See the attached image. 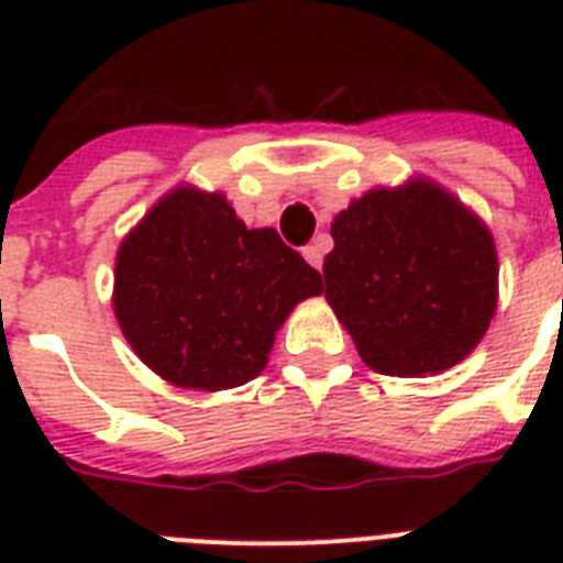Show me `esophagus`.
Here are the masks:
<instances>
[{
	"instance_id": "1",
	"label": "esophagus",
	"mask_w": 563,
	"mask_h": 563,
	"mask_svg": "<svg viewBox=\"0 0 563 563\" xmlns=\"http://www.w3.org/2000/svg\"><path fill=\"white\" fill-rule=\"evenodd\" d=\"M303 260L321 272V265H324V242H312V245L303 247Z\"/></svg>"
}]
</instances>
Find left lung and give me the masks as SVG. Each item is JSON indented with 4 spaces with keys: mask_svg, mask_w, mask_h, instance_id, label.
Segmentation results:
<instances>
[{
    "mask_svg": "<svg viewBox=\"0 0 563 563\" xmlns=\"http://www.w3.org/2000/svg\"><path fill=\"white\" fill-rule=\"evenodd\" d=\"M327 300L379 374L453 368L497 309L488 228L432 184L374 189L333 221Z\"/></svg>",
    "mask_w": 563,
    "mask_h": 563,
    "instance_id": "1",
    "label": "left lung"
}]
</instances>
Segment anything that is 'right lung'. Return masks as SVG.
<instances>
[{
  "mask_svg": "<svg viewBox=\"0 0 563 563\" xmlns=\"http://www.w3.org/2000/svg\"><path fill=\"white\" fill-rule=\"evenodd\" d=\"M321 291L277 230H247L219 192L175 189L119 247L113 309L148 368L219 391L254 379L295 303Z\"/></svg>",
  "mask_w": 563,
  "mask_h": 563,
  "instance_id": "add662e5",
  "label": "right lung"
}]
</instances>
